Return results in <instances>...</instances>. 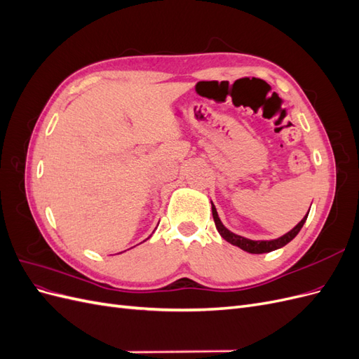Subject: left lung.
I'll list each match as a JSON object with an SVG mask.
<instances>
[{
  "label": "left lung",
  "instance_id": "8db88e82",
  "mask_svg": "<svg viewBox=\"0 0 359 359\" xmlns=\"http://www.w3.org/2000/svg\"><path fill=\"white\" fill-rule=\"evenodd\" d=\"M212 217H214V223H215V227L217 231H219V233L224 238V240L227 243H231L233 245H238L240 248L245 250V252L248 253H255V255H259V253H268V252H273V250H277L280 247L286 245L287 243H290L293 238H295L298 235V232L301 231V227L304 226V223H306L309 214L304 217V219L293 227V229L290 232H287L286 235L277 238V240H273V241H253V240H247V238L244 236H240V235H235L232 233L231 231H227L226 227L223 226V223L220 222L219 219V214H217V210L215 206L212 205Z\"/></svg>",
  "mask_w": 359,
  "mask_h": 359
}]
</instances>
